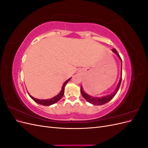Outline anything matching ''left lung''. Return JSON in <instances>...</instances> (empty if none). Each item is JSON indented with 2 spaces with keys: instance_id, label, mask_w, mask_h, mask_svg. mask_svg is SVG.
<instances>
[{
  "instance_id": "left-lung-1",
  "label": "left lung",
  "mask_w": 148,
  "mask_h": 148,
  "mask_svg": "<svg viewBox=\"0 0 148 148\" xmlns=\"http://www.w3.org/2000/svg\"><path fill=\"white\" fill-rule=\"evenodd\" d=\"M112 51L114 52H115L116 54H117L119 57L120 59V60H121V62H122V59H121L120 56H119L118 52L116 51L115 49H112ZM121 82H122V78H120V82L117 85V88H116L115 91H114V92L112 94H111V95H107L106 96H104V97H102L101 98L100 97H92V96H90L89 95H87V94L86 92H84L83 90V88L81 86V93L82 95L83 96V97L85 99H86L88 102H89V103H91V104H94V105H102V104H106V103L108 102L109 101H110L112 98L115 96V95L117 94V91H119V89L120 88V84H121Z\"/></svg>"
}]
</instances>
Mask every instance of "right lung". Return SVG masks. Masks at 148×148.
Segmentation results:
<instances>
[{
  "instance_id": "1",
  "label": "right lung",
  "mask_w": 148,
  "mask_h": 148,
  "mask_svg": "<svg viewBox=\"0 0 148 148\" xmlns=\"http://www.w3.org/2000/svg\"><path fill=\"white\" fill-rule=\"evenodd\" d=\"M70 79V78L69 79H67L66 81L64 83V85H63V86H62V90H61V91L60 92V93L59 94V95L56 96L55 97H53V98H52V99H51L40 100V99H35V98L33 97L32 96H30V95H29V96L31 97V99H32L33 101H34L36 102H37V103H38V104H41V105H43V106H50V105L55 104V103H56L57 102L59 101L61 99V98L62 97V96H64L65 86V85L66 84V83L69 82Z\"/></svg>"
}]
</instances>
